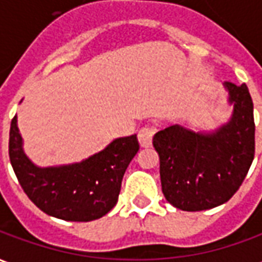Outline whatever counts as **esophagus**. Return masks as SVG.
<instances>
[{
    "mask_svg": "<svg viewBox=\"0 0 262 262\" xmlns=\"http://www.w3.org/2000/svg\"><path fill=\"white\" fill-rule=\"evenodd\" d=\"M156 133V127L154 126H144L143 129H140L137 139L142 147H150L151 143H153V136Z\"/></svg>",
    "mask_w": 262,
    "mask_h": 262,
    "instance_id": "esophagus-1",
    "label": "esophagus"
}]
</instances>
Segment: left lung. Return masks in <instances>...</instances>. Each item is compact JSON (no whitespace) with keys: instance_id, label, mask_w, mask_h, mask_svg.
<instances>
[{"instance_id":"1","label":"left lung","mask_w":262,"mask_h":262,"mask_svg":"<svg viewBox=\"0 0 262 262\" xmlns=\"http://www.w3.org/2000/svg\"><path fill=\"white\" fill-rule=\"evenodd\" d=\"M223 86L233 106L229 122L212 132L172 125L153 137L163 193L181 210H206L227 202L253 163V99L246 84L225 82Z\"/></svg>"}]
</instances>
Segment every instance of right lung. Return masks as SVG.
<instances>
[{"instance_id":"right-lung-1","label":"right lung","mask_w":262,"mask_h":262,"mask_svg":"<svg viewBox=\"0 0 262 262\" xmlns=\"http://www.w3.org/2000/svg\"><path fill=\"white\" fill-rule=\"evenodd\" d=\"M137 151L139 142L132 135L115 139L80 163L39 167L24 151L16 116L9 129V160L22 189L45 213L69 222H91L114 208Z\"/></svg>"}]
</instances>
